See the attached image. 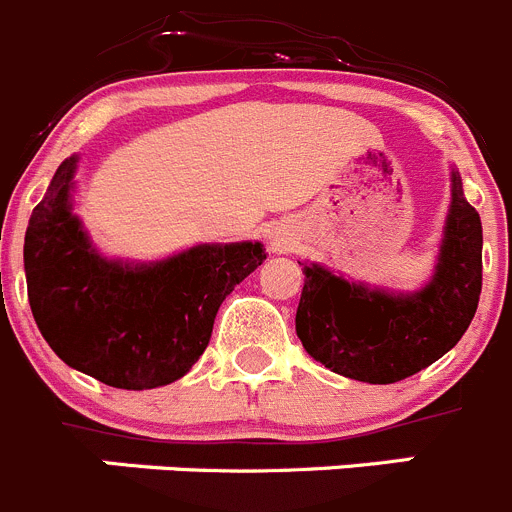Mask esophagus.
I'll use <instances>...</instances> for the list:
<instances>
[{
  "mask_svg": "<svg viewBox=\"0 0 512 512\" xmlns=\"http://www.w3.org/2000/svg\"><path fill=\"white\" fill-rule=\"evenodd\" d=\"M285 250H288V247H285Z\"/></svg>",
  "mask_w": 512,
  "mask_h": 512,
  "instance_id": "obj_1",
  "label": "esophagus"
}]
</instances>
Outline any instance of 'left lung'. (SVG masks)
Listing matches in <instances>:
<instances>
[{
  "instance_id": "obj_1",
  "label": "left lung",
  "mask_w": 512,
  "mask_h": 512,
  "mask_svg": "<svg viewBox=\"0 0 512 512\" xmlns=\"http://www.w3.org/2000/svg\"><path fill=\"white\" fill-rule=\"evenodd\" d=\"M303 275L295 333L305 351L348 379L394 384L442 358L475 318L482 290L480 214L452 171V207L437 272L422 293H381L321 265H305Z\"/></svg>"
}]
</instances>
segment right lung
Instances as JSON below:
<instances>
[{
    "label": "right lung",
    "mask_w": 512,
    "mask_h": 512,
    "mask_svg": "<svg viewBox=\"0 0 512 512\" xmlns=\"http://www.w3.org/2000/svg\"><path fill=\"white\" fill-rule=\"evenodd\" d=\"M75 156L55 171L25 234L27 298L42 338L73 369L116 389L181 379L212 338L214 318L265 260L260 242L199 245L156 265L90 250L70 212Z\"/></svg>",
    "instance_id": "1"
}]
</instances>
